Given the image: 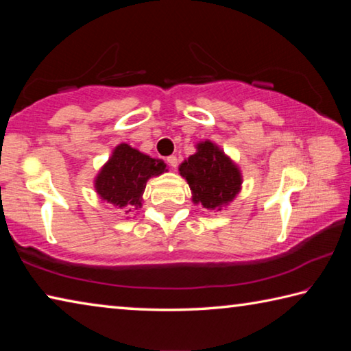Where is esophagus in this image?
<instances>
[{
    "mask_svg": "<svg viewBox=\"0 0 351 351\" xmlns=\"http://www.w3.org/2000/svg\"><path fill=\"white\" fill-rule=\"evenodd\" d=\"M167 164L170 165L171 169H176V165H178V158L175 156V154H171V156H169V158H167Z\"/></svg>",
    "mask_w": 351,
    "mask_h": 351,
    "instance_id": "obj_1",
    "label": "esophagus"
}]
</instances>
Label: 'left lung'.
I'll list each match as a JSON object with an SVG mask.
<instances>
[{"mask_svg": "<svg viewBox=\"0 0 351 351\" xmlns=\"http://www.w3.org/2000/svg\"><path fill=\"white\" fill-rule=\"evenodd\" d=\"M180 173L189 182L193 203L207 209L232 201L241 186L239 169L209 141L199 144L198 152L181 164Z\"/></svg>", "mask_w": 351, "mask_h": 351, "instance_id": "1", "label": "left lung"}]
</instances>
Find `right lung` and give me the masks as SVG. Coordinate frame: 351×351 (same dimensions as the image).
Returning a JSON list of instances; mask_svg holds the SVG:
<instances>
[{"instance_id": "1", "label": "right lung", "mask_w": 351, "mask_h": 351, "mask_svg": "<svg viewBox=\"0 0 351 351\" xmlns=\"http://www.w3.org/2000/svg\"><path fill=\"white\" fill-rule=\"evenodd\" d=\"M164 170V161L142 154L127 144H121L116 147L108 164L100 170L96 190L100 197L114 206H141L147 180L161 175Z\"/></svg>"}]
</instances>
